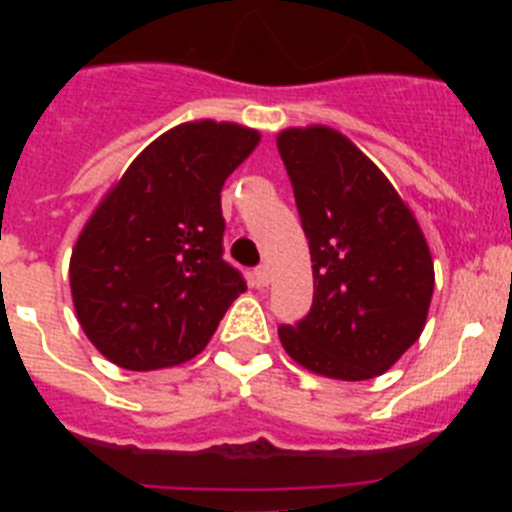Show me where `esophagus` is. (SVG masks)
<instances>
[{
	"label": "esophagus",
	"instance_id": "obj_1",
	"mask_svg": "<svg viewBox=\"0 0 512 512\" xmlns=\"http://www.w3.org/2000/svg\"><path fill=\"white\" fill-rule=\"evenodd\" d=\"M253 282L259 284V287H266V284L271 282L269 266H256V269H253Z\"/></svg>",
	"mask_w": 512,
	"mask_h": 512
}]
</instances>
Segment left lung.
Listing matches in <instances>:
<instances>
[{
	"label": "left lung",
	"mask_w": 512,
	"mask_h": 512,
	"mask_svg": "<svg viewBox=\"0 0 512 512\" xmlns=\"http://www.w3.org/2000/svg\"><path fill=\"white\" fill-rule=\"evenodd\" d=\"M310 243L312 307L279 341L297 364L343 382L384 374L423 333L433 261L390 179L336 130L277 138Z\"/></svg>",
	"instance_id": "1"
}]
</instances>
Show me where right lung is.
Wrapping results in <instances>:
<instances>
[{
  "label": "right lung",
  "mask_w": 512,
  "mask_h": 512,
  "mask_svg": "<svg viewBox=\"0 0 512 512\" xmlns=\"http://www.w3.org/2000/svg\"><path fill=\"white\" fill-rule=\"evenodd\" d=\"M259 133L184 122L156 138L94 210L71 253V295L89 341L133 372L197 356L246 279L223 259L220 189Z\"/></svg>",
  "instance_id": "1"
}]
</instances>
